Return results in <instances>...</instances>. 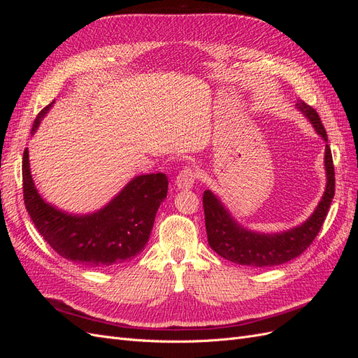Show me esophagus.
<instances>
[{"mask_svg": "<svg viewBox=\"0 0 358 358\" xmlns=\"http://www.w3.org/2000/svg\"><path fill=\"white\" fill-rule=\"evenodd\" d=\"M196 179H197L196 170L185 167L176 176L175 185L178 187V189H191L194 187V183H196Z\"/></svg>", "mask_w": 358, "mask_h": 358, "instance_id": "esophagus-1", "label": "esophagus"}]
</instances>
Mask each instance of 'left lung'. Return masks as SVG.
<instances>
[{
    "mask_svg": "<svg viewBox=\"0 0 358 358\" xmlns=\"http://www.w3.org/2000/svg\"><path fill=\"white\" fill-rule=\"evenodd\" d=\"M296 107L326 142V150H324V169H326L327 179L326 189L315 210L306 221L280 233H259L246 229L239 221H236L218 196H215L210 189H206L203 194V209L209 246L216 254L231 263L251 267L284 264L306 251L326 220L334 197V167L331 150L327 145V133L318 113L310 106L297 101Z\"/></svg>",
    "mask_w": 358,
    "mask_h": 358,
    "instance_id": "obj_1",
    "label": "left lung"
}]
</instances>
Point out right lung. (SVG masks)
<instances>
[{
  "label": "right lung",
  "instance_id": "1",
  "mask_svg": "<svg viewBox=\"0 0 358 358\" xmlns=\"http://www.w3.org/2000/svg\"><path fill=\"white\" fill-rule=\"evenodd\" d=\"M53 103L37 115L32 136ZM22 178L25 208L43 239L62 258L91 268L121 264L143 251L169 188L162 173L134 176L101 209L83 215L58 209L41 197L31 175L28 149L24 152Z\"/></svg>",
  "mask_w": 358,
  "mask_h": 358
}]
</instances>
